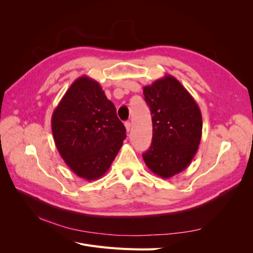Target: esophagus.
<instances>
[{
  "instance_id": "1",
  "label": "esophagus",
  "mask_w": 253,
  "mask_h": 253,
  "mask_svg": "<svg viewBox=\"0 0 253 253\" xmlns=\"http://www.w3.org/2000/svg\"><path fill=\"white\" fill-rule=\"evenodd\" d=\"M125 126H126V132H127V133H128L129 131H131V126H132L131 122H129V121H126V124H125Z\"/></svg>"
}]
</instances>
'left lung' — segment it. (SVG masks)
Instances as JSON below:
<instances>
[{"instance_id":"obj_1","label":"left lung","mask_w":253,"mask_h":253,"mask_svg":"<svg viewBox=\"0 0 253 253\" xmlns=\"http://www.w3.org/2000/svg\"><path fill=\"white\" fill-rule=\"evenodd\" d=\"M143 95L152 114L153 137L142 157L153 173L170 178L185 170L196 154L202 139V113L171 75L144 86Z\"/></svg>"}]
</instances>
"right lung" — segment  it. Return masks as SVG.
I'll use <instances>...</instances> for the list:
<instances>
[{
    "label": "right lung",
    "mask_w": 253,
    "mask_h": 253,
    "mask_svg": "<svg viewBox=\"0 0 253 253\" xmlns=\"http://www.w3.org/2000/svg\"><path fill=\"white\" fill-rule=\"evenodd\" d=\"M51 131L65 164L86 180L106 173L126 137L115 105L87 76L74 81L61 99L52 113Z\"/></svg>",
    "instance_id": "right-lung-1"
}]
</instances>
